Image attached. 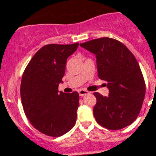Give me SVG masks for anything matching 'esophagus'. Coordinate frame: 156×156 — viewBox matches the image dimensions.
<instances>
[{"label":"esophagus","mask_w":156,"mask_h":156,"mask_svg":"<svg viewBox=\"0 0 156 156\" xmlns=\"http://www.w3.org/2000/svg\"><path fill=\"white\" fill-rule=\"evenodd\" d=\"M78 94H79V96H80V97H83V96H86V95L89 94V91L83 90V89H80V90L78 91Z\"/></svg>","instance_id":"esophagus-1"}]
</instances>
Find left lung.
<instances>
[{
  "label": "left lung",
  "mask_w": 156,
  "mask_h": 156,
  "mask_svg": "<svg viewBox=\"0 0 156 156\" xmlns=\"http://www.w3.org/2000/svg\"><path fill=\"white\" fill-rule=\"evenodd\" d=\"M80 46L96 55L98 77L108 83L107 97L94 93L97 122L110 130L130 125L138 116L146 94L144 78L135 56L122 42L109 37Z\"/></svg>",
  "instance_id": "left-lung-1"
}]
</instances>
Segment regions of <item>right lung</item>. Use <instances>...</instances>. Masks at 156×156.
<instances>
[{
    "label": "right lung",
    "mask_w": 156,
    "mask_h": 156,
    "mask_svg": "<svg viewBox=\"0 0 156 156\" xmlns=\"http://www.w3.org/2000/svg\"><path fill=\"white\" fill-rule=\"evenodd\" d=\"M78 47L50 44L41 47L26 67L20 96L23 110L32 125L41 133L60 136L75 125L79 95L59 91L69 56Z\"/></svg>",
    "instance_id": "right-lung-1"
}]
</instances>
